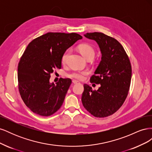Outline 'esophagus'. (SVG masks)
I'll return each mask as SVG.
<instances>
[{
  "mask_svg": "<svg viewBox=\"0 0 152 152\" xmlns=\"http://www.w3.org/2000/svg\"><path fill=\"white\" fill-rule=\"evenodd\" d=\"M72 82H73V84H78V83H79V82L75 80H72Z\"/></svg>",
  "mask_w": 152,
  "mask_h": 152,
  "instance_id": "1",
  "label": "esophagus"
}]
</instances>
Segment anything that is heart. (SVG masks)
Wrapping results in <instances>:
<instances>
[{
  "label": "heart",
  "mask_w": 152,
  "mask_h": 152,
  "mask_svg": "<svg viewBox=\"0 0 152 152\" xmlns=\"http://www.w3.org/2000/svg\"><path fill=\"white\" fill-rule=\"evenodd\" d=\"M78 49H79V52L81 53V54L86 59L89 58H94L95 55V50L94 48L91 46V45L87 44H80L78 46ZM70 53V50L67 49L65 50L62 55L61 57V61L62 63H65L66 61V59L69 56V54ZM88 74V73L86 71H78V72H73L72 73H68L67 76L68 77L71 78V79H73L75 80H83L85 76Z\"/></svg>",
  "instance_id": "heart-1"
}]
</instances>
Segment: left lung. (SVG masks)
<instances>
[{
    "label": "left lung",
    "instance_id": "8db88e82",
    "mask_svg": "<svg viewBox=\"0 0 152 152\" xmlns=\"http://www.w3.org/2000/svg\"><path fill=\"white\" fill-rule=\"evenodd\" d=\"M84 36L95 40L102 53V60L90 79L91 83L101 86L93 91L84 84L82 102L93 116L106 117L116 112L127 98L132 76L131 63L116 39L101 32L87 33Z\"/></svg>",
    "mask_w": 152,
    "mask_h": 152
}]
</instances>
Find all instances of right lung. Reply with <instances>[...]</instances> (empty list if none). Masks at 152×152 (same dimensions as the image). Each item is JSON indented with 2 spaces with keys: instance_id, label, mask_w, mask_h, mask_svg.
<instances>
[{
  "instance_id": "obj_1",
  "label": "right lung",
  "mask_w": 152,
  "mask_h": 152,
  "mask_svg": "<svg viewBox=\"0 0 152 152\" xmlns=\"http://www.w3.org/2000/svg\"><path fill=\"white\" fill-rule=\"evenodd\" d=\"M82 37L76 33L49 32L28 45L18 63V89L21 97L31 112L48 117L60 108L69 87L70 79L50 83L55 68H61L65 50Z\"/></svg>"
}]
</instances>
